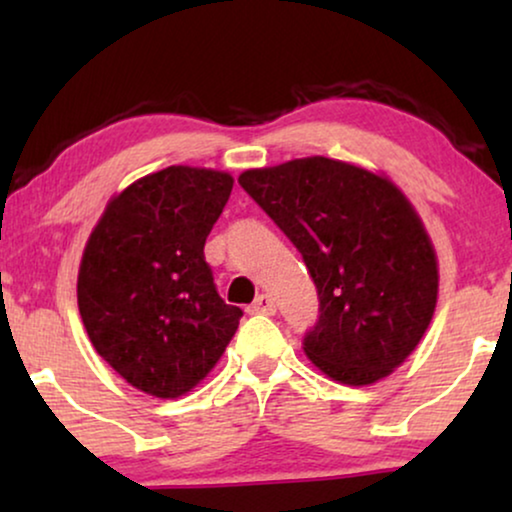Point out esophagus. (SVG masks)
Segmentation results:
<instances>
[{
  "label": "esophagus",
  "mask_w": 512,
  "mask_h": 512,
  "mask_svg": "<svg viewBox=\"0 0 512 512\" xmlns=\"http://www.w3.org/2000/svg\"><path fill=\"white\" fill-rule=\"evenodd\" d=\"M249 312L251 314H275L277 312V305H275V300H272L270 296H265V293H261V296H258L254 303H251Z\"/></svg>",
  "instance_id": "esophagus-1"
}]
</instances>
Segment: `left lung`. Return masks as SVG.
I'll return each instance as SVG.
<instances>
[{"mask_svg":"<svg viewBox=\"0 0 512 512\" xmlns=\"http://www.w3.org/2000/svg\"><path fill=\"white\" fill-rule=\"evenodd\" d=\"M237 181L296 244L317 284L307 359L349 387L394 373L438 300L436 249L401 188L324 156L247 170Z\"/></svg>","mask_w":512,"mask_h":512,"instance_id":"1","label":"left lung"}]
</instances>
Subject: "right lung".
I'll return each mask as SVG.
<instances>
[{
	"mask_svg": "<svg viewBox=\"0 0 512 512\" xmlns=\"http://www.w3.org/2000/svg\"><path fill=\"white\" fill-rule=\"evenodd\" d=\"M233 191L228 172L172 165L109 200L83 249L76 298L95 352L132 387L179 398L240 326L216 293L205 240Z\"/></svg>",
	"mask_w": 512,
	"mask_h": 512,
	"instance_id": "1",
	"label": "right lung"
}]
</instances>
